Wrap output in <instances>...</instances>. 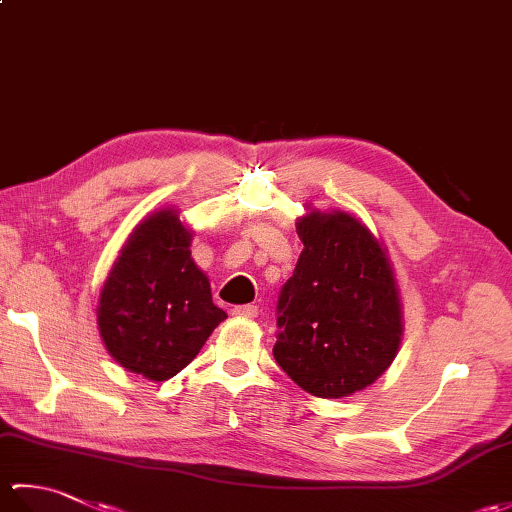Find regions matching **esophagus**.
Returning a JSON list of instances; mask_svg holds the SVG:
<instances>
[{
  "instance_id": "obj_1",
  "label": "esophagus",
  "mask_w": 512,
  "mask_h": 512,
  "mask_svg": "<svg viewBox=\"0 0 512 512\" xmlns=\"http://www.w3.org/2000/svg\"><path fill=\"white\" fill-rule=\"evenodd\" d=\"M235 317H244V319H255L257 314H259V308L257 306H253V303H246V306H235L233 310H231Z\"/></svg>"
}]
</instances>
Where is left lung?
I'll list each match as a JSON object with an SVG mask.
<instances>
[{"label": "left lung", "instance_id": "1", "mask_svg": "<svg viewBox=\"0 0 512 512\" xmlns=\"http://www.w3.org/2000/svg\"><path fill=\"white\" fill-rule=\"evenodd\" d=\"M297 233L303 253L277 297L275 361L312 396H350L372 385L398 352L394 273L352 215L314 211Z\"/></svg>", "mask_w": 512, "mask_h": 512}]
</instances>
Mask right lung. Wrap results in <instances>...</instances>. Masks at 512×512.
<instances>
[{"label": "right lung", "mask_w": 512, "mask_h": 512, "mask_svg": "<svg viewBox=\"0 0 512 512\" xmlns=\"http://www.w3.org/2000/svg\"><path fill=\"white\" fill-rule=\"evenodd\" d=\"M189 244L191 233L178 215L158 211L129 235L101 292L99 330L107 352L156 383L187 367L226 319Z\"/></svg>", "instance_id": "obj_1"}]
</instances>
